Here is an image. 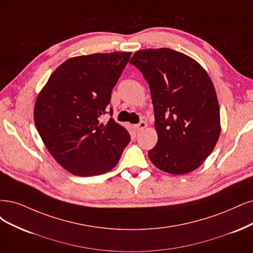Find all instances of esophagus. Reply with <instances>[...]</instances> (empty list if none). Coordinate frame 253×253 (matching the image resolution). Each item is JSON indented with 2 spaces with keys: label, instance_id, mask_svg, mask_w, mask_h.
Returning a JSON list of instances; mask_svg holds the SVG:
<instances>
[{
  "label": "esophagus",
  "instance_id": "1",
  "mask_svg": "<svg viewBox=\"0 0 253 253\" xmlns=\"http://www.w3.org/2000/svg\"><path fill=\"white\" fill-rule=\"evenodd\" d=\"M146 127H147V123H146V122H144V121H141L140 123L134 126V129L136 130V131H142V130L145 129Z\"/></svg>",
  "mask_w": 253,
  "mask_h": 253
}]
</instances>
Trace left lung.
I'll return each mask as SVG.
<instances>
[{
	"instance_id": "left-lung-1",
	"label": "left lung",
	"mask_w": 253,
	"mask_h": 253,
	"mask_svg": "<svg viewBox=\"0 0 253 253\" xmlns=\"http://www.w3.org/2000/svg\"><path fill=\"white\" fill-rule=\"evenodd\" d=\"M130 64L150 88L158 143L150 161L171 174L200 167L221 132L219 107L207 72L188 55L169 48L140 50Z\"/></svg>"
}]
</instances>
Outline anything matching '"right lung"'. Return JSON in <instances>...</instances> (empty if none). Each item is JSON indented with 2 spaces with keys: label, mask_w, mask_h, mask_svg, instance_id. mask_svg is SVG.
I'll return each instance as SVG.
<instances>
[{
  "label": "right lung",
  "mask_w": 253,
  "mask_h": 253,
  "mask_svg": "<svg viewBox=\"0 0 253 253\" xmlns=\"http://www.w3.org/2000/svg\"><path fill=\"white\" fill-rule=\"evenodd\" d=\"M131 52L94 53L65 61L54 70L35 106V124L59 164L78 176L100 175L115 167L130 142L112 118L109 104Z\"/></svg>",
  "instance_id": "obj_1"
}]
</instances>
